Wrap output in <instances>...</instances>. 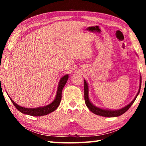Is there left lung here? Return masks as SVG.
I'll list each match as a JSON object with an SVG mask.
<instances>
[{
    "mask_svg": "<svg viewBox=\"0 0 146 146\" xmlns=\"http://www.w3.org/2000/svg\"><path fill=\"white\" fill-rule=\"evenodd\" d=\"M84 81V100H85V103L86 105L87 106L89 110H90L91 112H93L94 114H96L97 115L102 116V117H118V116H120L121 115L123 114V113H125L127 111L129 110V108L132 106L133 102H135V100L137 98V96L140 93V88H141V83H142V78L141 76H140V86H139V90H138V93L135 97L134 99L129 104L125 106L124 108L122 109H120V110H106V109H102L100 108H98L97 106H94L92 103L90 102V98H89V88H88V83L86 82V80Z\"/></svg>",
    "mask_w": 146,
    "mask_h": 146,
    "instance_id": "1",
    "label": "left lung"
}]
</instances>
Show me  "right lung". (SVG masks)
Instances as JSON below:
<instances>
[{
  "mask_svg": "<svg viewBox=\"0 0 146 146\" xmlns=\"http://www.w3.org/2000/svg\"><path fill=\"white\" fill-rule=\"evenodd\" d=\"M68 78V75H64L60 78V82L58 83V89L57 91H56L55 98L51 104H49L46 106H43V107H39L36 108H26L17 104L9 97H9L10 98L12 103L13 104L15 107L20 112L23 113L24 114L33 116V117H40V116L46 115L49 114V113L54 111L58 107L62 98V91L64 86H65L66 82H67Z\"/></svg>",
  "mask_w": 146,
  "mask_h": 146,
  "instance_id": "1",
  "label": "right lung"
}]
</instances>
